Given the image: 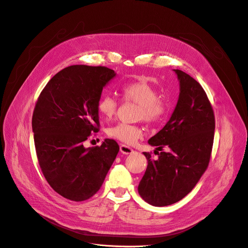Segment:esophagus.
Returning <instances> with one entry per match:
<instances>
[{
    "mask_svg": "<svg viewBox=\"0 0 248 248\" xmlns=\"http://www.w3.org/2000/svg\"><path fill=\"white\" fill-rule=\"evenodd\" d=\"M120 151H121V153L122 154H124V155H130V154H133L134 153V150L131 147H129V146H127V145H125V144H121V146H120Z\"/></svg>",
    "mask_w": 248,
    "mask_h": 248,
    "instance_id": "obj_1",
    "label": "esophagus"
}]
</instances>
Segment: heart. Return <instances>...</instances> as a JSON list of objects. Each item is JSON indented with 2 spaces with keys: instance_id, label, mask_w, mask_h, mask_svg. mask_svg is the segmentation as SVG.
I'll use <instances>...</instances> for the list:
<instances>
[{
  "instance_id": "1",
  "label": "heart",
  "mask_w": 248,
  "mask_h": 248,
  "mask_svg": "<svg viewBox=\"0 0 248 248\" xmlns=\"http://www.w3.org/2000/svg\"><path fill=\"white\" fill-rule=\"evenodd\" d=\"M121 94L125 102H135L140 106L138 117L147 123L159 122L168 112V102L157 96L156 90L146 80L126 82L121 88ZM119 103L109 94L103 95L97 102V111L106 120H110L117 112ZM109 138L133 144L143 136L142 128L136 124L120 123L108 128Z\"/></svg>"
}]
</instances>
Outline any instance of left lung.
<instances>
[{"instance_id":"8db88e82","label":"left lung","mask_w":248,"mask_h":248,"mask_svg":"<svg viewBox=\"0 0 248 248\" xmlns=\"http://www.w3.org/2000/svg\"><path fill=\"white\" fill-rule=\"evenodd\" d=\"M179 81V95L170 121L148 140L156 146L153 159H147L146 170L140 181L139 193L154 206H167L183 200L206 170L213 144L216 121L208 97L193 78L173 70ZM169 152L158 153L162 147Z\"/></svg>"}]
</instances>
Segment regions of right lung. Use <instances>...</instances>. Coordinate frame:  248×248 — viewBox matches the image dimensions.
<instances>
[{
	"instance_id": "right-lung-1",
	"label": "right lung",
	"mask_w": 248,
	"mask_h": 248,
	"mask_svg": "<svg viewBox=\"0 0 248 248\" xmlns=\"http://www.w3.org/2000/svg\"><path fill=\"white\" fill-rule=\"evenodd\" d=\"M115 75L101 65H71L49 79L38 98L31 127L39 164L64 199L82 202L95 194L120 151L109 139L101 146H84L98 131L97 102Z\"/></svg>"
}]
</instances>
